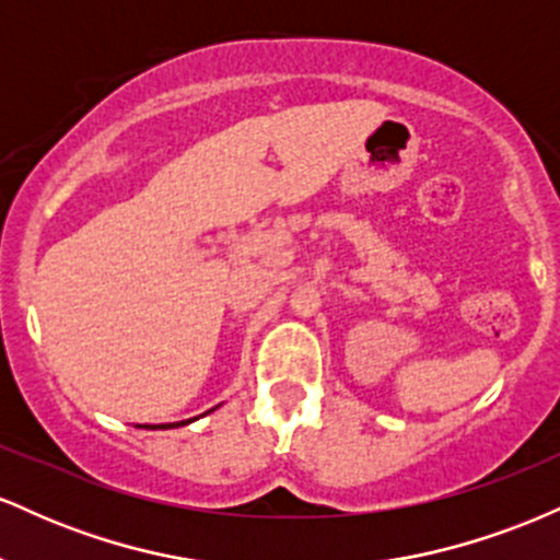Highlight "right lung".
I'll return each mask as SVG.
<instances>
[{"instance_id":"1","label":"right lung","mask_w":560,"mask_h":560,"mask_svg":"<svg viewBox=\"0 0 560 560\" xmlns=\"http://www.w3.org/2000/svg\"><path fill=\"white\" fill-rule=\"evenodd\" d=\"M218 408V405H215ZM215 408H210L208 413H213ZM205 416V413H202ZM191 421H197V416L195 419H186V421H176V423H139V429H178V427H186V423H191Z\"/></svg>"}]
</instances>
